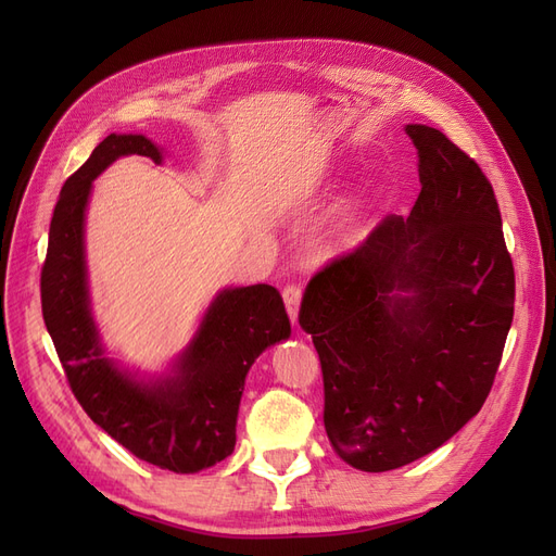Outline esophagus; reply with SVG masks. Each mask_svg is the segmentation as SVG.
Masks as SVG:
<instances>
[{
    "mask_svg": "<svg viewBox=\"0 0 556 556\" xmlns=\"http://www.w3.org/2000/svg\"><path fill=\"white\" fill-rule=\"evenodd\" d=\"M282 299H285V306H288V315H290V319L292 323L296 325V315H299V301H301V290H299V285H285V290H282Z\"/></svg>",
    "mask_w": 556,
    "mask_h": 556,
    "instance_id": "esophagus-1",
    "label": "esophagus"
}]
</instances>
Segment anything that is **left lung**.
<instances>
[{"label": "left lung", "instance_id": "1", "mask_svg": "<svg viewBox=\"0 0 556 556\" xmlns=\"http://www.w3.org/2000/svg\"><path fill=\"white\" fill-rule=\"evenodd\" d=\"M406 131L422 182L410 215H387L319 268L299 308L323 366L329 441L368 473L425 457L478 415L515 311L492 182L443 131Z\"/></svg>", "mask_w": 556, "mask_h": 556}]
</instances>
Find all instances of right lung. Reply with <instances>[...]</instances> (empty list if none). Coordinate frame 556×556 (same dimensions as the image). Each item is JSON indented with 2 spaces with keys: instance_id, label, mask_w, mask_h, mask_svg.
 <instances>
[{
  "instance_id": "add662e5",
  "label": "right lung",
  "mask_w": 556,
  "mask_h": 556,
  "mask_svg": "<svg viewBox=\"0 0 556 556\" xmlns=\"http://www.w3.org/2000/svg\"><path fill=\"white\" fill-rule=\"evenodd\" d=\"M123 155L162 162L141 134H111L66 178L53 211L41 268V311L66 382L94 425L148 464L197 473L229 457L248 368L262 350L290 336V317L271 285L215 296L176 376L139 382L104 355L90 315L83 220L92 180Z\"/></svg>"
}]
</instances>
